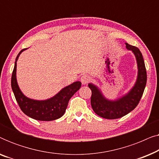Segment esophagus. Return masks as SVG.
<instances>
[{
	"label": "esophagus",
	"instance_id": "34e87169",
	"mask_svg": "<svg viewBox=\"0 0 159 159\" xmlns=\"http://www.w3.org/2000/svg\"><path fill=\"white\" fill-rule=\"evenodd\" d=\"M90 81V76H88V75H82V77H81V82H82V84H87Z\"/></svg>",
	"mask_w": 159,
	"mask_h": 159
}]
</instances>
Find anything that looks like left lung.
Here are the masks:
<instances>
[{"label":"left lung","mask_w":159,"mask_h":159,"mask_svg":"<svg viewBox=\"0 0 159 159\" xmlns=\"http://www.w3.org/2000/svg\"><path fill=\"white\" fill-rule=\"evenodd\" d=\"M126 48L131 51L135 56L138 66V76L132 88L122 96L114 100L108 99L101 89L95 84L89 83L92 91L91 106L95 114L108 119L121 118L134 110L140 102L147 82V73L143 55L138 48L126 43Z\"/></svg>","instance_id":"8db88e82"}]
</instances>
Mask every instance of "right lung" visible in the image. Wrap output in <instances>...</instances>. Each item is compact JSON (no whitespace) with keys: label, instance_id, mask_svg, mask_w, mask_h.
<instances>
[{"label":"right lung","instance_id":"right-lung-1","mask_svg":"<svg viewBox=\"0 0 159 159\" xmlns=\"http://www.w3.org/2000/svg\"><path fill=\"white\" fill-rule=\"evenodd\" d=\"M27 49L21 50L17 55L12 73L11 88L17 103L27 116L36 120L53 121L59 119L66 111L69 100L81 88V82H73L46 100H35L27 97L21 92L16 80V62L20 54Z\"/></svg>","mask_w":159,"mask_h":159}]
</instances>
